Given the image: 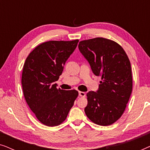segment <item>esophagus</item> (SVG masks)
<instances>
[{
  "instance_id": "esophagus-1",
  "label": "esophagus",
  "mask_w": 150,
  "mask_h": 150,
  "mask_svg": "<svg viewBox=\"0 0 150 150\" xmlns=\"http://www.w3.org/2000/svg\"><path fill=\"white\" fill-rule=\"evenodd\" d=\"M79 96H81V97H85L86 94H85V92L79 91Z\"/></svg>"
}]
</instances>
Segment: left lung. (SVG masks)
Here are the masks:
<instances>
[{"mask_svg": "<svg viewBox=\"0 0 150 150\" xmlns=\"http://www.w3.org/2000/svg\"><path fill=\"white\" fill-rule=\"evenodd\" d=\"M80 52L96 76L102 77L98 91L87 93L86 115L100 126H109L124 113L132 89L130 60L114 41L96 38L79 42Z\"/></svg>", "mask_w": 150, "mask_h": 150, "instance_id": "8db88e82", "label": "left lung"}]
</instances>
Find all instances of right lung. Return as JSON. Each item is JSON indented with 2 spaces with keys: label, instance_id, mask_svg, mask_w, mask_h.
<instances>
[{
  "label": "right lung",
  "instance_id": "1",
  "mask_svg": "<svg viewBox=\"0 0 150 150\" xmlns=\"http://www.w3.org/2000/svg\"><path fill=\"white\" fill-rule=\"evenodd\" d=\"M78 42L79 40L42 43L28 54L24 64V98L38 120L47 126H59L64 122L79 96L76 90L57 89L54 83Z\"/></svg>",
  "mask_w": 150,
  "mask_h": 150
}]
</instances>
